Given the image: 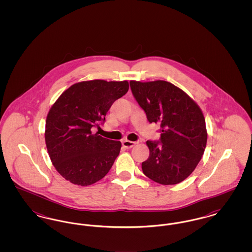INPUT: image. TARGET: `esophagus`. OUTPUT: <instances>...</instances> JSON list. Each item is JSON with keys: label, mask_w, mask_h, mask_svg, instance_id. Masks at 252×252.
<instances>
[{"label": "esophagus", "mask_w": 252, "mask_h": 252, "mask_svg": "<svg viewBox=\"0 0 252 252\" xmlns=\"http://www.w3.org/2000/svg\"><path fill=\"white\" fill-rule=\"evenodd\" d=\"M123 146L126 148H131L135 144H137L136 142H132V141H128V140H125L123 141Z\"/></svg>", "instance_id": "1"}]
</instances>
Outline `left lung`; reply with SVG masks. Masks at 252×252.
<instances>
[{
	"mask_svg": "<svg viewBox=\"0 0 252 252\" xmlns=\"http://www.w3.org/2000/svg\"><path fill=\"white\" fill-rule=\"evenodd\" d=\"M132 94L149 123L160 125L159 141H147L144 175L162 185L180 183L200 161L207 144L203 113L180 88L167 81H130Z\"/></svg>",
	"mask_w": 252,
	"mask_h": 252,
	"instance_id": "left-lung-1",
	"label": "left lung"
}]
</instances>
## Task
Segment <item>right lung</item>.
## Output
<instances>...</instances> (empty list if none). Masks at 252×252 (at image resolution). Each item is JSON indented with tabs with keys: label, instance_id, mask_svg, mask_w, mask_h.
I'll return each instance as SVG.
<instances>
[{
	"label": "right lung",
	"instance_id": "add662e5",
	"mask_svg": "<svg viewBox=\"0 0 252 252\" xmlns=\"http://www.w3.org/2000/svg\"><path fill=\"white\" fill-rule=\"evenodd\" d=\"M127 81H83L67 89L49 110L45 143L57 171L73 184L103 179L119 155L121 142L93 134L111 105L128 91Z\"/></svg>",
	"mask_w": 252,
	"mask_h": 252
}]
</instances>
